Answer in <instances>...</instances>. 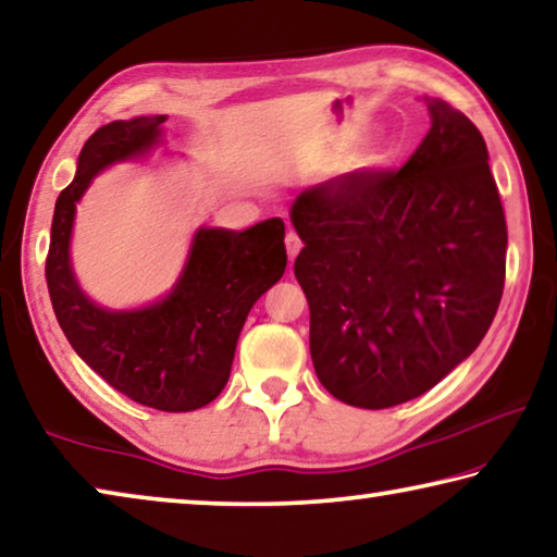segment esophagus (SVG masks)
<instances>
[{
  "instance_id": "34e87169",
  "label": "esophagus",
  "mask_w": 557,
  "mask_h": 557,
  "mask_svg": "<svg viewBox=\"0 0 557 557\" xmlns=\"http://www.w3.org/2000/svg\"><path fill=\"white\" fill-rule=\"evenodd\" d=\"M285 247H287V258H289V262H293V260L297 258V252L302 250V240H299L295 231H287V235H285Z\"/></svg>"
}]
</instances>
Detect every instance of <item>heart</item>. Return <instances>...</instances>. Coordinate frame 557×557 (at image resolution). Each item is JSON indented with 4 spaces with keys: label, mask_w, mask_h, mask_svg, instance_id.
<instances>
[{
    "label": "heart",
    "mask_w": 557,
    "mask_h": 557,
    "mask_svg": "<svg viewBox=\"0 0 557 557\" xmlns=\"http://www.w3.org/2000/svg\"><path fill=\"white\" fill-rule=\"evenodd\" d=\"M372 163H374L372 153H364V156H359L357 161L347 168V173H349V175H359V173H364L367 168H372Z\"/></svg>",
    "instance_id": "heart-1"
}]
</instances>
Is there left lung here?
Wrapping results in <instances>:
<instances>
[{
  "instance_id": "left-lung-1",
  "label": "left lung",
  "mask_w": 557,
  "mask_h": 557,
  "mask_svg": "<svg viewBox=\"0 0 557 557\" xmlns=\"http://www.w3.org/2000/svg\"><path fill=\"white\" fill-rule=\"evenodd\" d=\"M401 171L299 193L295 277L326 392L389 409L473 355L496 317L508 227L481 131L441 99Z\"/></svg>"
}]
</instances>
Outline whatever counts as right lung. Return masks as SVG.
<instances>
[{"label": "right lung", "mask_w": 557, "mask_h": 557, "mask_svg": "<svg viewBox=\"0 0 557 557\" xmlns=\"http://www.w3.org/2000/svg\"><path fill=\"white\" fill-rule=\"evenodd\" d=\"M165 119L111 121L86 140L74 181L57 198L47 285L66 339L113 389L158 411H193L223 392L247 314L285 275V223L270 218L247 231L200 225L163 297L131 310L94 302L72 262L76 206L106 168L151 161L165 146Z\"/></svg>", "instance_id": "obj_1"}]
</instances>
